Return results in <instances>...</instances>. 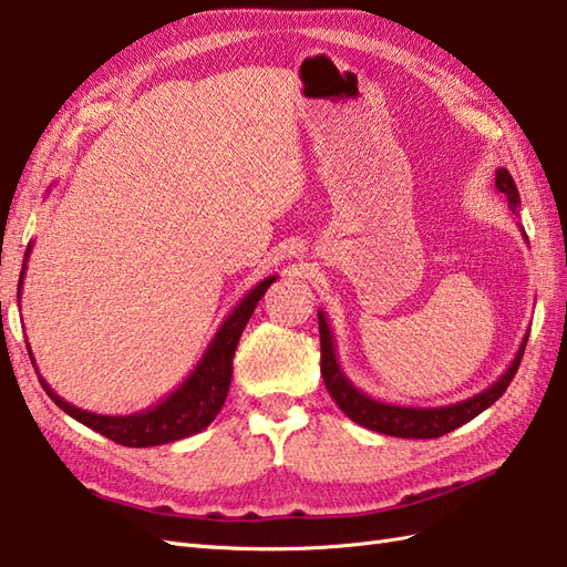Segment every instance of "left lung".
<instances>
[{"mask_svg": "<svg viewBox=\"0 0 567 567\" xmlns=\"http://www.w3.org/2000/svg\"><path fill=\"white\" fill-rule=\"evenodd\" d=\"M495 188L507 198V204L512 213H519V188L514 184L512 174L499 167L495 172ZM524 233V228H522ZM526 237V233H524ZM318 324H320V371H322V381L330 390L332 400L339 405L351 422H357L361 426H367L371 432L388 434V436H400V439H436L444 436L449 432L458 430L461 424L471 422L477 417L483 410H487L497 398H502L507 385L512 383L514 373H517L522 357H524V347L526 339H529V332L522 339L517 357L509 363V369L499 375V379L485 388L483 393H477L468 400L454 402V405H442V408H405V405H393V402H381L369 398L363 390H359L354 383L347 379V373L342 371L337 361V349H334V334L330 330V322H327L324 312L318 310Z\"/></svg>", "mask_w": 567, "mask_h": 567, "instance_id": "1", "label": "left lung"}]
</instances>
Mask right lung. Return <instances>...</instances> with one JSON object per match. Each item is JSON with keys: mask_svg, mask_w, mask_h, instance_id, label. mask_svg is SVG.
<instances>
[{"mask_svg": "<svg viewBox=\"0 0 567 567\" xmlns=\"http://www.w3.org/2000/svg\"><path fill=\"white\" fill-rule=\"evenodd\" d=\"M31 249L33 245H29L27 255H23L17 298L21 296V286H23V276H27V261H29ZM274 281L276 276H269V279H264L251 288V291L240 300V303H237V308L218 327V332L210 339L206 354L200 357L196 369L186 375V381L179 388H174L167 398H162L153 408L133 412V414H121V417L118 414L116 417H111V414L86 412L82 408L70 405L68 400H62L55 390L41 379V375H38V381H41L50 400H53L62 412H68L72 420L82 422L84 426L104 434L106 439H111V442H116L121 446H131V449L159 446V444H172V442H179V439L198 434L200 430H206L213 420H216L225 398H228L230 381H233V357H235L237 342H240L243 330L249 322L251 312H255L261 296L267 293V288ZM29 357L33 361L31 347H29Z\"/></svg>", "mask_w": 567, "mask_h": 567, "instance_id": "obj_1", "label": "right lung"}]
</instances>
